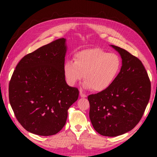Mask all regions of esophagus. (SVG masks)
<instances>
[{"label": "esophagus", "instance_id": "1", "mask_svg": "<svg viewBox=\"0 0 157 157\" xmlns=\"http://www.w3.org/2000/svg\"><path fill=\"white\" fill-rule=\"evenodd\" d=\"M79 95H80V96L82 98H86L87 96L86 94H84V93L82 92V90H80V91H79Z\"/></svg>", "mask_w": 157, "mask_h": 157}]
</instances>
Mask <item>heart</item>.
<instances>
[{
  "mask_svg": "<svg viewBox=\"0 0 157 157\" xmlns=\"http://www.w3.org/2000/svg\"><path fill=\"white\" fill-rule=\"evenodd\" d=\"M121 66L122 60L119 55L95 48L76 52L74 62L66 61L63 71L69 85H75L83 77L86 88L100 92L113 83Z\"/></svg>",
  "mask_w": 157,
  "mask_h": 157,
  "instance_id": "heart-1",
  "label": "heart"
}]
</instances>
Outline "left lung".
<instances>
[{
	"mask_svg": "<svg viewBox=\"0 0 157 157\" xmlns=\"http://www.w3.org/2000/svg\"><path fill=\"white\" fill-rule=\"evenodd\" d=\"M111 46L123 59L120 73L108 89L88 96L93 127L105 136H117L134 128L151 94V82L141 61L126 50Z\"/></svg>",
	"mask_w": 157,
	"mask_h": 157,
	"instance_id": "obj_1",
	"label": "left lung"
}]
</instances>
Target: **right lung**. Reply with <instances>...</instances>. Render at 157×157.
<instances>
[{"mask_svg": "<svg viewBox=\"0 0 157 157\" xmlns=\"http://www.w3.org/2000/svg\"><path fill=\"white\" fill-rule=\"evenodd\" d=\"M66 39L60 38L23 57L9 84V100L17 121L39 136L56 134L65 125L68 109L79 96L66 84Z\"/></svg>", "mask_w": 157, "mask_h": 157, "instance_id": "1", "label": "right lung"}]
</instances>
